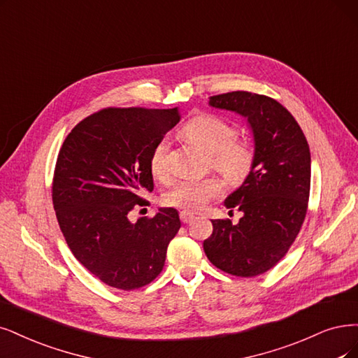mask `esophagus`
Segmentation results:
<instances>
[{"label": "esophagus", "instance_id": "1", "mask_svg": "<svg viewBox=\"0 0 358 358\" xmlns=\"http://www.w3.org/2000/svg\"><path fill=\"white\" fill-rule=\"evenodd\" d=\"M180 218H181V221H182L184 224H189V222H192V221L194 220V214L189 213V210H181V213H180Z\"/></svg>", "mask_w": 358, "mask_h": 358}]
</instances>
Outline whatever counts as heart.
I'll use <instances>...</instances> for the list:
<instances>
[{
	"instance_id": "b5f03b06",
	"label": "heart",
	"mask_w": 358,
	"mask_h": 358,
	"mask_svg": "<svg viewBox=\"0 0 358 358\" xmlns=\"http://www.w3.org/2000/svg\"><path fill=\"white\" fill-rule=\"evenodd\" d=\"M182 134L208 153L209 164L233 186L242 184L254 169L255 145L249 140L236 138L237 131L226 119L217 115H197L182 127ZM169 138L162 137L150 152L152 174L164 178L168 174ZM224 193V182L215 176L203 178H181L164 193L166 206L184 210H199Z\"/></svg>"
}]
</instances>
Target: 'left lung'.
Returning a JSON list of instances; mask_svg holds the SVG:
<instances>
[{
    "instance_id": "8db88e82",
    "label": "left lung",
    "mask_w": 358,
    "mask_h": 358,
    "mask_svg": "<svg viewBox=\"0 0 358 358\" xmlns=\"http://www.w3.org/2000/svg\"><path fill=\"white\" fill-rule=\"evenodd\" d=\"M209 104L248 117L257 155L250 176L224 202L243 217L237 224L213 220L214 230L203 250L221 271L255 277L287 254L306 220L310 148L295 117L271 97L231 91L209 97Z\"/></svg>"
}]
</instances>
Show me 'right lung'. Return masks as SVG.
<instances>
[{
	"label": "right lung",
	"mask_w": 358,
	"mask_h": 358,
	"mask_svg": "<svg viewBox=\"0 0 358 358\" xmlns=\"http://www.w3.org/2000/svg\"><path fill=\"white\" fill-rule=\"evenodd\" d=\"M180 121L178 109L108 108L83 119L66 137L52 177V205L75 258L108 286L134 290L162 271L181 227L177 209L128 220L153 190L155 144Z\"/></svg>",
	"instance_id": "1"
}]
</instances>
